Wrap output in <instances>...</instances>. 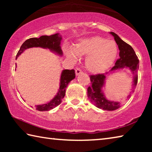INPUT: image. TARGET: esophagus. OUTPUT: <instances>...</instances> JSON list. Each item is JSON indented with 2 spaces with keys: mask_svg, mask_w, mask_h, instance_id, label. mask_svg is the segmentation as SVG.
<instances>
[{
  "mask_svg": "<svg viewBox=\"0 0 152 152\" xmlns=\"http://www.w3.org/2000/svg\"><path fill=\"white\" fill-rule=\"evenodd\" d=\"M75 72H76V75L78 76V75H79L80 74H81L82 72V70L80 68H76Z\"/></svg>",
  "mask_w": 152,
  "mask_h": 152,
  "instance_id": "esophagus-1",
  "label": "esophagus"
}]
</instances>
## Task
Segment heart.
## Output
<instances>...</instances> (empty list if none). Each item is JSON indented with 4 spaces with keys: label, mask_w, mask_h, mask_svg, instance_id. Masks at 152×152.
Here are the masks:
<instances>
[{
    "label": "heart",
    "mask_w": 152,
    "mask_h": 152,
    "mask_svg": "<svg viewBox=\"0 0 152 152\" xmlns=\"http://www.w3.org/2000/svg\"><path fill=\"white\" fill-rule=\"evenodd\" d=\"M118 48L113 40L95 36L81 39L74 49L67 50V56L74 60L86 56L85 65L92 72H102L112 65L116 58Z\"/></svg>",
    "instance_id": "b5f03b06"
}]
</instances>
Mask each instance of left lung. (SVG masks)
Listing matches in <instances>:
<instances>
[{"mask_svg": "<svg viewBox=\"0 0 152 152\" xmlns=\"http://www.w3.org/2000/svg\"><path fill=\"white\" fill-rule=\"evenodd\" d=\"M115 38L119 50V58L116 61L115 66L110 72L128 68L133 74V88L137 83V72L139 70V60L135 51L131 45L123 41L116 33L110 32ZM106 74L90 76L91 86L87 90V94L90 101L96 107L105 110H114L121 107L119 102H115L106 99L102 88L104 86L106 79Z\"/></svg>", "mask_w": 152, "mask_h": 152, "instance_id": "1", "label": "left lung"}]
</instances>
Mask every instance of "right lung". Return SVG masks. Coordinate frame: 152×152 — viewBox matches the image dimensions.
Here are the masks:
<instances>
[{
    "mask_svg": "<svg viewBox=\"0 0 152 152\" xmlns=\"http://www.w3.org/2000/svg\"><path fill=\"white\" fill-rule=\"evenodd\" d=\"M61 40V36L59 33H56L54 35H51L50 36L42 35L39 38H30V39H28L25 41L22 45L20 46V50L17 54L16 59L26 49L34 47H40L49 49L53 52H55L60 56H62L63 53L60 46ZM75 76L76 75L74 70H64L61 74L60 88H59L57 94L48 103L35 105V109L39 110V111H45V110H50L58 106L61 102L64 96H65L66 87L68 86V84L70 83L72 80L75 78Z\"/></svg>",
    "mask_w": 152,
    "mask_h": 152,
    "instance_id": "add662e5",
    "label": "right lung"
}]
</instances>
